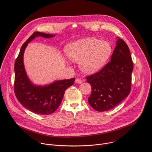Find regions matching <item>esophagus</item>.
I'll list each match as a JSON object with an SVG mask.
<instances>
[{
  "instance_id": "obj_1",
  "label": "esophagus",
  "mask_w": 152,
  "mask_h": 152,
  "mask_svg": "<svg viewBox=\"0 0 152 152\" xmlns=\"http://www.w3.org/2000/svg\"><path fill=\"white\" fill-rule=\"evenodd\" d=\"M75 82L76 83H79V84H80L81 83H82V80L80 78H77L76 80H75Z\"/></svg>"
}]
</instances>
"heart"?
<instances>
[{
    "label": "heart",
    "instance_id": "heart-1",
    "mask_svg": "<svg viewBox=\"0 0 152 152\" xmlns=\"http://www.w3.org/2000/svg\"><path fill=\"white\" fill-rule=\"evenodd\" d=\"M112 51L111 45L94 37L82 39L69 43L66 48L67 57L73 61L79 62L86 73H94L106 64Z\"/></svg>",
    "mask_w": 152,
    "mask_h": 152
}]
</instances>
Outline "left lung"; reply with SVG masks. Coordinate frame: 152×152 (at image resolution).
<instances>
[{
	"mask_svg": "<svg viewBox=\"0 0 152 152\" xmlns=\"http://www.w3.org/2000/svg\"><path fill=\"white\" fill-rule=\"evenodd\" d=\"M133 62L129 49L118 38L111 60L99 72L86 76L92 91L90 106L98 112L113 109L128 96L131 88Z\"/></svg>",
	"mask_w": 152,
	"mask_h": 152,
	"instance_id": "1",
	"label": "left lung"
}]
</instances>
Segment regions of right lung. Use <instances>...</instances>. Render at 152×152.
<instances>
[{"label": "right lung", "mask_w": 152, "mask_h": 152, "mask_svg": "<svg viewBox=\"0 0 152 152\" xmlns=\"http://www.w3.org/2000/svg\"><path fill=\"white\" fill-rule=\"evenodd\" d=\"M53 34L34 32L22 45L16 59L14 92L18 102L28 110L38 115H50L60 105L65 91L73 85L75 79L57 80L43 86L33 85L28 79L24 66L23 56L28 42L37 36L49 38Z\"/></svg>", "instance_id": "add662e5"}]
</instances>
